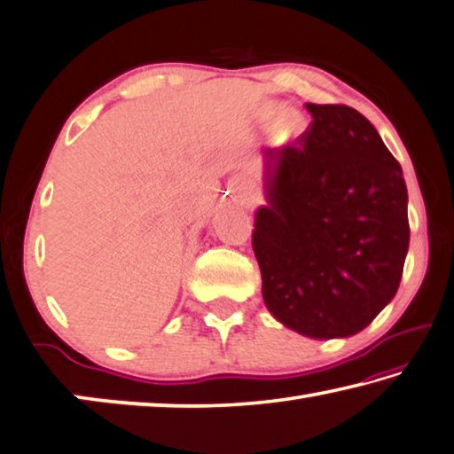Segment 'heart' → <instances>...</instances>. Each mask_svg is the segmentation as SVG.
I'll list each match as a JSON object with an SVG mask.
<instances>
[{"label":"heart","instance_id":"obj_1","mask_svg":"<svg viewBox=\"0 0 454 454\" xmlns=\"http://www.w3.org/2000/svg\"><path fill=\"white\" fill-rule=\"evenodd\" d=\"M287 126H289V129H292V130H294V129H295V126H297V121H289V122H287Z\"/></svg>","mask_w":454,"mask_h":454}]
</instances>
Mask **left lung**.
I'll list each match as a JSON object with an SVG mask.
<instances>
[{"label": "left lung", "mask_w": 454, "mask_h": 454, "mask_svg": "<svg viewBox=\"0 0 454 454\" xmlns=\"http://www.w3.org/2000/svg\"><path fill=\"white\" fill-rule=\"evenodd\" d=\"M295 143L265 148L267 200L254 251L276 319L309 338H348L396 295L411 241L406 183L366 116L306 104Z\"/></svg>", "instance_id": "8db88e82"}]
</instances>
